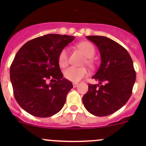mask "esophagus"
I'll return each mask as SVG.
<instances>
[{
    "label": "esophagus",
    "instance_id": "34e87169",
    "mask_svg": "<svg viewBox=\"0 0 146 146\" xmlns=\"http://www.w3.org/2000/svg\"><path fill=\"white\" fill-rule=\"evenodd\" d=\"M78 85V82H73V88H76Z\"/></svg>",
    "mask_w": 146,
    "mask_h": 146
}]
</instances>
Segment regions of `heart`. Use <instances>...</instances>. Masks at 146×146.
I'll return each mask as SVG.
<instances>
[{"mask_svg": "<svg viewBox=\"0 0 146 146\" xmlns=\"http://www.w3.org/2000/svg\"><path fill=\"white\" fill-rule=\"evenodd\" d=\"M78 47L83 52L85 56L87 57V64L92 66V64L91 58L94 56L95 54V47L91 43L88 42H82L78 44ZM58 64L61 68H65L68 64V49L67 48H64L61 50L58 55ZM64 77L67 80L71 82H78L81 80L83 78L86 77L88 75V72L85 68H78L71 66L68 68L64 70Z\"/></svg>", "mask_w": 146, "mask_h": 146, "instance_id": "obj_1", "label": "heart"}]
</instances>
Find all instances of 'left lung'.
I'll use <instances>...</instances> for the list:
<instances>
[{
	"label": "left lung",
	"mask_w": 146,
	"mask_h": 146,
	"mask_svg": "<svg viewBox=\"0 0 146 146\" xmlns=\"http://www.w3.org/2000/svg\"><path fill=\"white\" fill-rule=\"evenodd\" d=\"M87 39L98 46L101 64L92 78L99 84L88 85L82 102L90 114L104 117L118 111L129 100L136 72L130 54L117 42L103 36H87Z\"/></svg>",
	"instance_id": "left-lung-1"
}]
</instances>
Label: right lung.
Segmentation results:
<instances>
[{"label": "right lung", "instance_id": "obj_1", "mask_svg": "<svg viewBox=\"0 0 146 146\" xmlns=\"http://www.w3.org/2000/svg\"><path fill=\"white\" fill-rule=\"evenodd\" d=\"M74 38L49 34L29 41L16 54L10 66V81L16 101L27 113L43 118L63 108L73 85L63 78L58 55ZM48 80L53 83L48 84Z\"/></svg>", "mask_w": 146, "mask_h": 146}]
</instances>
